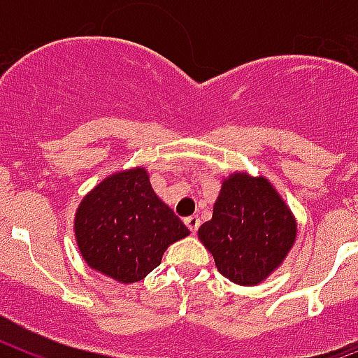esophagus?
I'll return each instance as SVG.
<instances>
[{
  "label": "esophagus",
  "mask_w": 358,
  "mask_h": 358,
  "mask_svg": "<svg viewBox=\"0 0 358 358\" xmlns=\"http://www.w3.org/2000/svg\"><path fill=\"white\" fill-rule=\"evenodd\" d=\"M183 223H185V227L189 228L192 234H196V231H198V227H199V217L198 215H189V217L183 219Z\"/></svg>",
  "instance_id": "esophagus-1"
}]
</instances>
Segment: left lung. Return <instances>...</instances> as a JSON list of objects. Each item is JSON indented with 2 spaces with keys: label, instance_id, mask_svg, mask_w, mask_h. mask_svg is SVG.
<instances>
[{
  "label": "left lung",
  "instance_id": "1",
  "mask_svg": "<svg viewBox=\"0 0 358 358\" xmlns=\"http://www.w3.org/2000/svg\"><path fill=\"white\" fill-rule=\"evenodd\" d=\"M298 223L266 176L235 171L223 178L212 219L198 239L214 257L217 271L237 285H259L287 259Z\"/></svg>",
  "mask_w": 358,
  "mask_h": 358
}]
</instances>
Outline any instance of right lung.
<instances>
[{
    "label": "right lung",
    "instance_id": "1",
    "mask_svg": "<svg viewBox=\"0 0 358 358\" xmlns=\"http://www.w3.org/2000/svg\"><path fill=\"white\" fill-rule=\"evenodd\" d=\"M191 231L155 194L146 167L103 178L75 214V239L89 267L119 283L146 278L164 251Z\"/></svg>",
    "mask_w": 358,
    "mask_h": 358
}]
</instances>
